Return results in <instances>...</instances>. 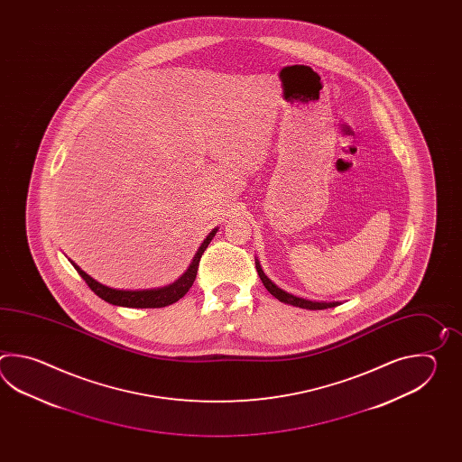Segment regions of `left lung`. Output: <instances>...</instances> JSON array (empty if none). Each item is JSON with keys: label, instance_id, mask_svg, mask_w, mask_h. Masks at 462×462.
Returning <instances> with one entry per match:
<instances>
[{"label": "left lung", "instance_id": "left-lung-1", "mask_svg": "<svg viewBox=\"0 0 462 462\" xmlns=\"http://www.w3.org/2000/svg\"><path fill=\"white\" fill-rule=\"evenodd\" d=\"M255 269H257V274L261 277L263 284L265 289L269 291V294L274 295L277 300L284 302V304L294 305V307H300V309H307V310H322V309H330V307H337L340 305V302H327V300H310V299H304V297H299V295L291 294L284 289H281L279 285H275L267 275L264 274L263 267L259 259H255Z\"/></svg>", "mask_w": 462, "mask_h": 462}]
</instances>
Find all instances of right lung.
Returning <instances> with one entry per match:
<instances>
[{
  "mask_svg": "<svg viewBox=\"0 0 462 462\" xmlns=\"http://www.w3.org/2000/svg\"><path fill=\"white\" fill-rule=\"evenodd\" d=\"M217 233V227H215L209 235L205 237V241L198 247L197 254L193 257L191 264L188 265L187 271L178 277L175 282L163 285V287H155V289H140V291H130V289H114L108 285L100 284L96 279H92L88 273H84L74 261L70 264L78 271L79 275L86 281V284L97 294L100 299L112 305H120V307H130V309H158V307H167V305L175 304L183 295L187 294L189 287L197 279L198 265L203 253L207 251L208 245Z\"/></svg>",
  "mask_w": 462,
  "mask_h": 462,
  "instance_id": "obj_1",
  "label": "right lung"
}]
</instances>
